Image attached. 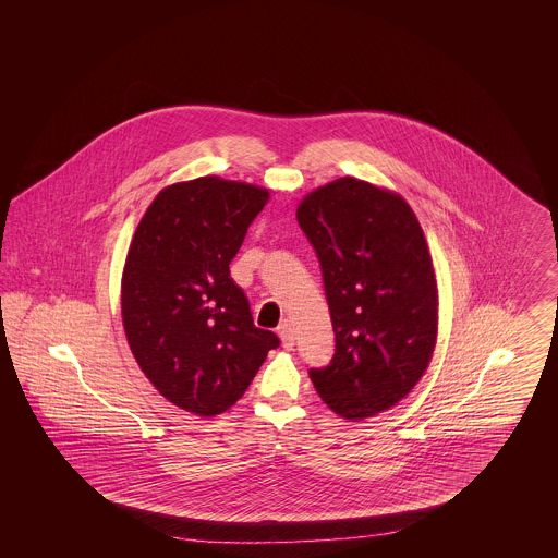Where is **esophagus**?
Masks as SVG:
<instances>
[{"label":"esophagus","instance_id":"obj_1","mask_svg":"<svg viewBox=\"0 0 558 558\" xmlns=\"http://www.w3.org/2000/svg\"><path fill=\"white\" fill-rule=\"evenodd\" d=\"M278 335H280V339H282V345L287 347V349H291V347L294 345V330H292V324L289 319L280 322Z\"/></svg>","mask_w":558,"mask_h":558}]
</instances>
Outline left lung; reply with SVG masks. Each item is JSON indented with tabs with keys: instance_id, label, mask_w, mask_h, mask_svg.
I'll use <instances>...</instances> for the list:
<instances>
[{
	"instance_id": "1",
	"label": "left lung",
	"mask_w": 558,
	"mask_h": 558,
	"mask_svg": "<svg viewBox=\"0 0 558 558\" xmlns=\"http://www.w3.org/2000/svg\"><path fill=\"white\" fill-rule=\"evenodd\" d=\"M296 221L312 242L335 355L310 378L347 421L374 416L421 380L437 341V282L423 228L389 190L341 178L307 194Z\"/></svg>"
}]
</instances>
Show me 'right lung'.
Here are the masks:
<instances>
[{
    "instance_id": "add662e5",
    "label": "right lung",
    "mask_w": 558,
    "mask_h": 558,
    "mask_svg": "<svg viewBox=\"0 0 558 558\" xmlns=\"http://www.w3.org/2000/svg\"><path fill=\"white\" fill-rule=\"evenodd\" d=\"M267 198L215 175L180 182L160 190L133 234L121 282L128 343L160 396L198 416L234 405L280 345L230 278Z\"/></svg>"
}]
</instances>
